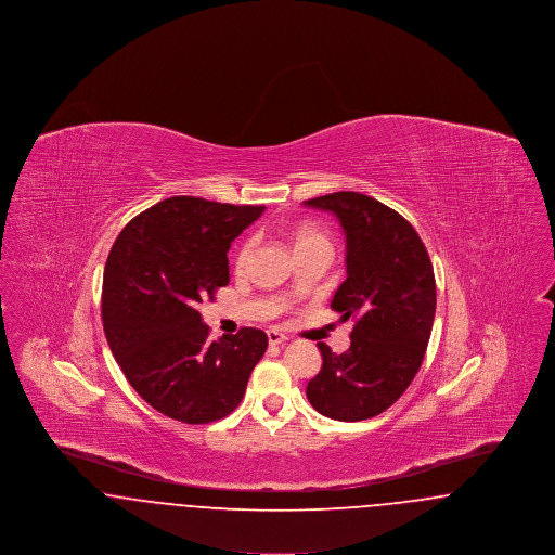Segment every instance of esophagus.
<instances>
[{
	"mask_svg": "<svg viewBox=\"0 0 555 555\" xmlns=\"http://www.w3.org/2000/svg\"><path fill=\"white\" fill-rule=\"evenodd\" d=\"M266 335H268V344L270 345L285 344V341L289 339L285 333H281V331H276V328H270Z\"/></svg>",
	"mask_w": 555,
	"mask_h": 555,
	"instance_id": "1",
	"label": "esophagus"
}]
</instances>
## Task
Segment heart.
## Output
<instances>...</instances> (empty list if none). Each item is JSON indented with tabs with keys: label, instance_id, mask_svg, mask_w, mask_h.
<instances>
[{
	"label": "heart",
	"instance_id": "1",
	"mask_svg": "<svg viewBox=\"0 0 555 555\" xmlns=\"http://www.w3.org/2000/svg\"><path fill=\"white\" fill-rule=\"evenodd\" d=\"M293 241H295V249L304 247V245H310V243H328L324 235H320L314 229H308V227H301L293 233ZM254 245H256V238H245L241 243V247L237 249V256H235V268L238 272L247 266L249 258H251V251H254Z\"/></svg>",
	"mask_w": 555,
	"mask_h": 555
}]
</instances>
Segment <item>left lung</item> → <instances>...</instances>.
<instances>
[{
  "mask_svg": "<svg viewBox=\"0 0 555 555\" xmlns=\"http://www.w3.org/2000/svg\"><path fill=\"white\" fill-rule=\"evenodd\" d=\"M304 204L341 222L347 279L331 308L356 322L344 353L318 344L322 369L306 396L326 418L366 421L393 405L421 370L437 306L433 264L414 227L369 195L337 191Z\"/></svg>",
  "mask_w": 555,
  "mask_h": 555,
  "instance_id": "left-lung-1",
  "label": "left lung"
}]
</instances>
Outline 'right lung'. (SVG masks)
Segmentation results:
<instances>
[{"label": "right lung", "instance_id": "right-lung-1", "mask_svg": "<svg viewBox=\"0 0 555 555\" xmlns=\"http://www.w3.org/2000/svg\"><path fill=\"white\" fill-rule=\"evenodd\" d=\"M264 206L177 195L141 211L114 241L102 289L107 345L159 414L208 424L245 396L268 347L260 328L211 341L199 304L229 285L227 251Z\"/></svg>", "mask_w": 555, "mask_h": 555}]
</instances>
